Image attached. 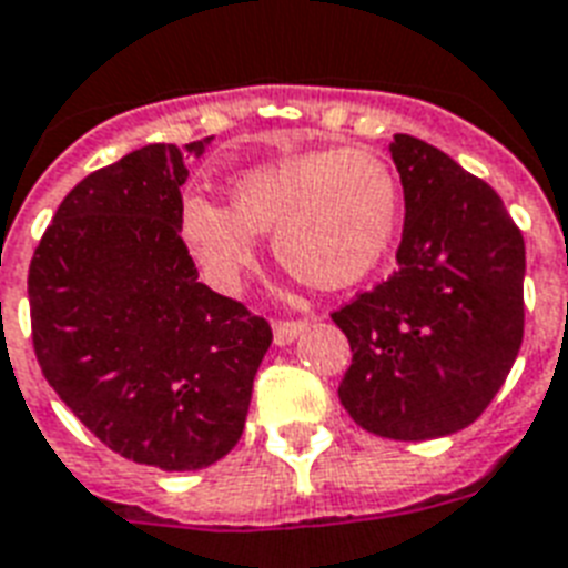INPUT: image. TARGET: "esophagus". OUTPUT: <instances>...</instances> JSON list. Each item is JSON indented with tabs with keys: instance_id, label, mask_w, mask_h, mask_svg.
Listing matches in <instances>:
<instances>
[{
	"instance_id": "34e87169",
	"label": "esophagus",
	"mask_w": 568,
	"mask_h": 568,
	"mask_svg": "<svg viewBox=\"0 0 568 568\" xmlns=\"http://www.w3.org/2000/svg\"><path fill=\"white\" fill-rule=\"evenodd\" d=\"M305 320H278L275 326H272V332H275V344L278 347H287V344H293V341L300 338L302 332H305Z\"/></svg>"
}]
</instances>
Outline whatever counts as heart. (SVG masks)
I'll use <instances>...</instances> for the list:
<instances>
[{"instance_id":"b5f03b06","label":"heart","mask_w":568,"mask_h":568,"mask_svg":"<svg viewBox=\"0 0 568 568\" xmlns=\"http://www.w3.org/2000/svg\"><path fill=\"white\" fill-rule=\"evenodd\" d=\"M230 200L185 194L179 236L209 284L236 290L257 266L263 233L290 275L320 290H341L371 275L398 227V179L365 149L323 146L242 170Z\"/></svg>"}]
</instances>
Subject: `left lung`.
I'll return each mask as SVG.
<instances>
[{
  "label": "left lung",
  "instance_id": "1",
  "mask_svg": "<svg viewBox=\"0 0 568 568\" xmlns=\"http://www.w3.org/2000/svg\"><path fill=\"white\" fill-rule=\"evenodd\" d=\"M404 185L398 272L332 314L353 365L344 410L377 437L467 428L500 392L524 338V236L488 182L395 134Z\"/></svg>",
  "mask_w": 568,
  "mask_h": 568
}]
</instances>
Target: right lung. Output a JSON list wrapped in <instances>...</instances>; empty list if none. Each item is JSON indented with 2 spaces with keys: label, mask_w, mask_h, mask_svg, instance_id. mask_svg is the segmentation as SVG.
I'll return each instance as SVG.
<instances>
[{
  "label": "right lung",
  "mask_w": 568,
  "mask_h": 568,
  "mask_svg": "<svg viewBox=\"0 0 568 568\" xmlns=\"http://www.w3.org/2000/svg\"><path fill=\"white\" fill-rule=\"evenodd\" d=\"M206 140L149 143L89 173L29 263L32 344L47 383L134 464L203 470L242 437L272 329L197 281L179 187Z\"/></svg>",
  "instance_id": "obj_1"
}]
</instances>
